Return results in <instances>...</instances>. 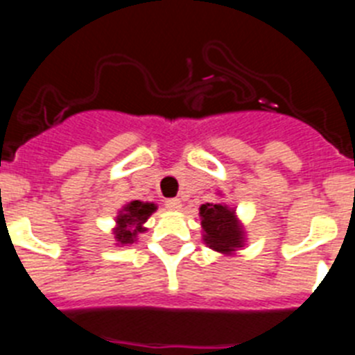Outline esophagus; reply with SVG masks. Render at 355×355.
<instances>
[{"instance_id": "obj_1", "label": "esophagus", "mask_w": 355, "mask_h": 355, "mask_svg": "<svg viewBox=\"0 0 355 355\" xmlns=\"http://www.w3.org/2000/svg\"><path fill=\"white\" fill-rule=\"evenodd\" d=\"M165 208L168 209H180L181 208V200L178 197H172V199H165Z\"/></svg>"}]
</instances>
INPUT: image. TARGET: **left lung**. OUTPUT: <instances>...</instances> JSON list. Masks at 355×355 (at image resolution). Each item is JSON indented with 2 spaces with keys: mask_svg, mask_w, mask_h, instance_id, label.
I'll return each instance as SVG.
<instances>
[{
  "mask_svg": "<svg viewBox=\"0 0 355 355\" xmlns=\"http://www.w3.org/2000/svg\"><path fill=\"white\" fill-rule=\"evenodd\" d=\"M200 224L205 229V241L209 249L222 254H231L241 247V227L234 218V211L224 205L200 206Z\"/></svg>",
  "mask_w": 355,
  "mask_h": 355,
  "instance_id": "8db88e82",
  "label": "left lung"
}]
</instances>
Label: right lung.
Returning <instances> with one entry per match:
<instances>
[{"mask_svg": "<svg viewBox=\"0 0 355 355\" xmlns=\"http://www.w3.org/2000/svg\"><path fill=\"white\" fill-rule=\"evenodd\" d=\"M156 206L150 202H140V200H133L130 205L124 206L121 215L117 216V231H115V238L121 245L124 243H133L137 234L142 231V224L150 216V213L155 211Z\"/></svg>", "mask_w": 355, "mask_h": 355, "instance_id": "1", "label": "right lung"}]
</instances>
